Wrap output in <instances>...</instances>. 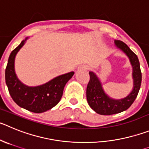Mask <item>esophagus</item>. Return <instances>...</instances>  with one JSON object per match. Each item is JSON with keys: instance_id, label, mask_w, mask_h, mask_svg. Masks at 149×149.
<instances>
[{"instance_id": "obj_1", "label": "esophagus", "mask_w": 149, "mask_h": 149, "mask_svg": "<svg viewBox=\"0 0 149 149\" xmlns=\"http://www.w3.org/2000/svg\"><path fill=\"white\" fill-rule=\"evenodd\" d=\"M88 69V67L86 66V65H80V66H79V68H78V70H86Z\"/></svg>"}]
</instances>
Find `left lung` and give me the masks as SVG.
I'll use <instances>...</instances> for the list:
<instances>
[{"label":"left lung","mask_w":149,"mask_h":149,"mask_svg":"<svg viewBox=\"0 0 149 149\" xmlns=\"http://www.w3.org/2000/svg\"><path fill=\"white\" fill-rule=\"evenodd\" d=\"M114 44L116 47L121 49L129 58L133 68L134 86L131 92L126 97L115 100L106 94L100 79L93 72L90 71V81L86 91L87 100L90 107L95 112L101 115L115 114L128 109L134 102L141 85L142 73L137 56L123 41L115 40Z\"/></svg>","instance_id":"8db88e82"}]
</instances>
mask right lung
Returning <instances> with one entry per match:
<instances>
[{
    "label": "right lung",
    "instance_id": "1",
    "mask_svg": "<svg viewBox=\"0 0 149 149\" xmlns=\"http://www.w3.org/2000/svg\"><path fill=\"white\" fill-rule=\"evenodd\" d=\"M27 38L23 40L9 56L5 70L6 84L9 94L18 106L33 113H43L59 102L65 84L71 79L74 72L58 76L38 86L29 87L23 84L15 74V58Z\"/></svg>",
    "mask_w": 149,
    "mask_h": 149
}]
</instances>
